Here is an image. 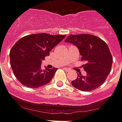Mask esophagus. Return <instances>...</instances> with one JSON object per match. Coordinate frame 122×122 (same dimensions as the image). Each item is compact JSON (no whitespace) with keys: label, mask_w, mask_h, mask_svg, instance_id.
<instances>
[{"label":"esophagus","mask_w":122,"mask_h":122,"mask_svg":"<svg viewBox=\"0 0 122 122\" xmlns=\"http://www.w3.org/2000/svg\"><path fill=\"white\" fill-rule=\"evenodd\" d=\"M63 69H64V70H65V71H67V72H69V71H71V69H68V68H63Z\"/></svg>","instance_id":"obj_1"}]
</instances>
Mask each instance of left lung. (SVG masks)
Here are the masks:
<instances>
[{"label":"left lung","mask_w":122,"mask_h":122,"mask_svg":"<svg viewBox=\"0 0 122 122\" xmlns=\"http://www.w3.org/2000/svg\"><path fill=\"white\" fill-rule=\"evenodd\" d=\"M76 45L86 61L82 65L86 76L81 73L71 82L72 86L81 91H91L101 86L110 73L113 57L107 44L97 36L88 34L69 35L65 40Z\"/></svg>","instance_id":"obj_1"}]
</instances>
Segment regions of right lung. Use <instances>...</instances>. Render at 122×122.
<instances>
[{"label":"right lung","instance_id":"1","mask_svg":"<svg viewBox=\"0 0 122 122\" xmlns=\"http://www.w3.org/2000/svg\"><path fill=\"white\" fill-rule=\"evenodd\" d=\"M65 37L40 33L20 38L10 51L11 68L23 86L35 88L51 82L57 69H41L42 60Z\"/></svg>","mask_w":122,"mask_h":122}]
</instances>
